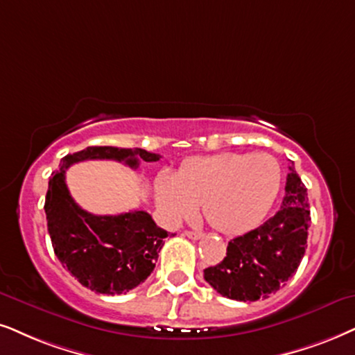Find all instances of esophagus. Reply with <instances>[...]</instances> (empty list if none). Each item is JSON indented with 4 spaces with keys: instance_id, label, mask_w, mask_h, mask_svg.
Instances as JSON below:
<instances>
[{
    "instance_id": "obj_1",
    "label": "esophagus",
    "mask_w": 355,
    "mask_h": 355,
    "mask_svg": "<svg viewBox=\"0 0 355 355\" xmlns=\"http://www.w3.org/2000/svg\"><path fill=\"white\" fill-rule=\"evenodd\" d=\"M185 236L188 237V239H193V241H198L203 237V234L201 232H196V231H185Z\"/></svg>"
}]
</instances>
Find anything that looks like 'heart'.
I'll return each mask as SVG.
<instances>
[{
  "instance_id": "obj_1",
  "label": "heart",
  "mask_w": 355,
  "mask_h": 355,
  "mask_svg": "<svg viewBox=\"0 0 355 355\" xmlns=\"http://www.w3.org/2000/svg\"><path fill=\"white\" fill-rule=\"evenodd\" d=\"M282 187L280 162L267 152L195 157L177 175L164 172L157 180V205L165 221L178 224L203 203L214 230L227 236L257 227L275 203Z\"/></svg>"
}]
</instances>
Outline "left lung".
<instances>
[{
  "label": "left lung",
  "instance_id": "1",
  "mask_svg": "<svg viewBox=\"0 0 355 355\" xmlns=\"http://www.w3.org/2000/svg\"><path fill=\"white\" fill-rule=\"evenodd\" d=\"M309 205L306 187L293 165L275 216L230 241L218 266L205 268V280L223 297L237 302L268 298L297 272L306 249Z\"/></svg>",
  "mask_w": 355,
  "mask_h": 355
}]
</instances>
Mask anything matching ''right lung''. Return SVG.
<instances>
[{
  "label": "right lung",
  "instance_id": "add662e5",
  "mask_svg": "<svg viewBox=\"0 0 355 355\" xmlns=\"http://www.w3.org/2000/svg\"><path fill=\"white\" fill-rule=\"evenodd\" d=\"M159 159V154L144 149L95 146L65 155L60 168L52 173L44 209L53 252L87 288L105 295L136 288L154 270L168 232L142 209L114 216H96L82 209L67 188L65 170L83 160H116L137 168L139 160Z\"/></svg>",
  "mask_w": 355,
  "mask_h": 355
}]
</instances>
